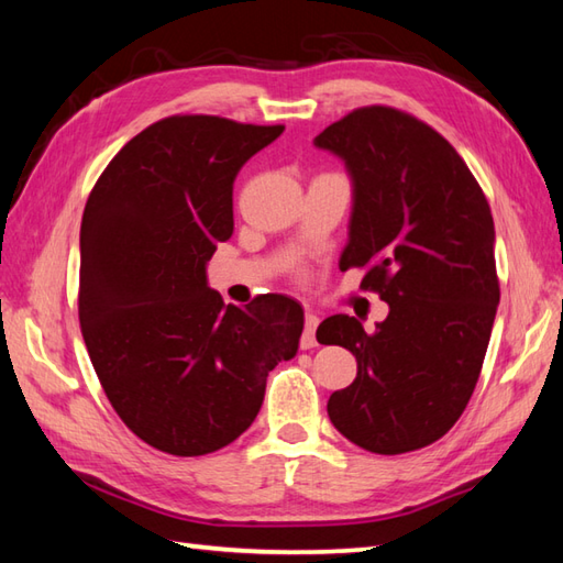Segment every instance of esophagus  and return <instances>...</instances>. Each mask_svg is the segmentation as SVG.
Returning <instances> with one entry per match:
<instances>
[{
	"mask_svg": "<svg viewBox=\"0 0 563 563\" xmlns=\"http://www.w3.org/2000/svg\"><path fill=\"white\" fill-rule=\"evenodd\" d=\"M317 327H319V317L307 312L305 317V333H302V349H314L317 345Z\"/></svg>",
	"mask_w": 563,
	"mask_h": 563,
	"instance_id": "esophagus-1",
	"label": "esophagus"
}]
</instances>
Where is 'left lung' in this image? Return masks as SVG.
Here are the masks:
<instances>
[{
	"instance_id": "left-lung-1",
	"label": "left lung",
	"mask_w": 563,
	"mask_h": 563,
	"mask_svg": "<svg viewBox=\"0 0 563 563\" xmlns=\"http://www.w3.org/2000/svg\"><path fill=\"white\" fill-rule=\"evenodd\" d=\"M343 159L353 210L339 266L365 268L389 314L365 331L349 314L317 329L319 343L357 361L351 387L327 404L357 448L401 454L457 423L479 379L500 300L494 218L450 142L418 118L365 106L314 137Z\"/></svg>"
}]
</instances>
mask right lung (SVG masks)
Returning <instances> with one entry per match:
<instances>
[{
  "label": "right lung",
  "mask_w": 563,
  "mask_h": 563,
  "mask_svg": "<svg viewBox=\"0 0 563 563\" xmlns=\"http://www.w3.org/2000/svg\"><path fill=\"white\" fill-rule=\"evenodd\" d=\"M283 130L164 118L115 154L84 208L79 324L91 365L123 423L176 457L242 435L268 373L300 345V302L224 305L206 275L234 232L239 169Z\"/></svg>",
  "instance_id": "obj_1"
}]
</instances>
